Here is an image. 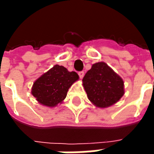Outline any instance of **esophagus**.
Wrapping results in <instances>:
<instances>
[{
	"label": "esophagus",
	"mask_w": 154,
	"mask_h": 154,
	"mask_svg": "<svg viewBox=\"0 0 154 154\" xmlns=\"http://www.w3.org/2000/svg\"><path fill=\"white\" fill-rule=\"evenodd\" d=\"M78 75H79V77H80V78L82 79V78L84 77L85 73H84V72H78Z\"/></svg>",
	"instance_id": "34e87169"
}]
</instances>
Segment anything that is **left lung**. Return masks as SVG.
Returning <instances> with one entry per match:
<instances>
[{
    "label": "left lung",
    "mask_w": 154,
    "mask_h": 154,
    "mask_svg": "<svg viewBox=\"0 0 154 154\" xmlns=\"http://www.w3.org/2000/svg\"><path fill=\"white\" fill-rule=\"evenodd\" d=\"M87 97L97 107L106 108L124 96V81L106 63L93 64L82 79Z\"/></svg>",
    "instance_id": "8db88e82"
}]
</instances>
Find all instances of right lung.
Returning a JSON list of instances; mask_svg holds the SVG:
<instances>
[{
	"label": "right lung",
	"mask_w": 154,
	"mask_h": 154,
	"mask_svg": "<svg viewBox=\"0 0 154 154\" xmlns=\"http://www.w3.org/2000/svg\"><path fill=\"white\" fill-rule=\"evenodd\" d=\"M78 79L76 72H69L63 66L55 65L35 81L31 93L41 105L54 107L63 102L68 89Z\"/></svg>",
	"instance_id": "right-lung-1"
}]
</instances>
